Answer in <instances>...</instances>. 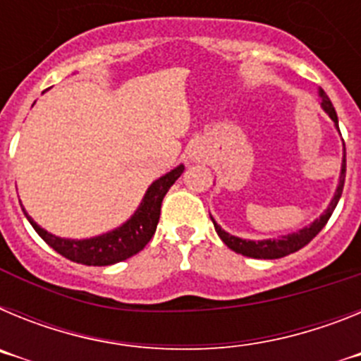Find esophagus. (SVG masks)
Wrapping results in <instances>:
<instances>
[{
	"label": "esophagus",
	"mask_w": 361,
	"mask_h": 361,
	"mask_svg": "<svg viewBox=\"0 0 361 361\" xmlns=\"http://www.w3.org/2000/svg\"><path fill=\"white\" fill-rule=\"evenodd\" d=\"M193 159H199V157H197V155H195V153H193Z\"/></svg>",
	"instance_id": "34e87169"
}]
</instances>
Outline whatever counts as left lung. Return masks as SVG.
<instances>
[{
    "label": "left lung",
    "mask_w": 361,
    "mask_h": 361,
    "mask_svg": "<svg viewBox=\"0 0 361 361\" xmlns=\"http://www.w3.org/2000/svg\"><path fill=\"white\" fill-rule=\"evenodd\" d=\"M320 97H322V108H324L325 114L333 119L334 126H336L338 130V116L333 103H331L329 97L325 95L324 90H320ZM343 183H345V145H343L342 171H340V180H338V188L336 191H334L333 200L329 202L327 209L322 213L320 219H317L309 226L298 229L296 233H289V235H283V237H279V238H266V240H245V238L229 235L228 231H224V229L216 224L215 219L212 216L213 226H215L216 235H219V237L222 238V242L228 245L229 250L235 251V253H240L244 255V257H250V258H264V260H273V258L288 257V255L295 253V251L302 250L304 245H307L309 242H311L312 238L317 237L318 233L324 229V226L327 224V220L331 219L334 208H336L338 200H340V197H342Z\"/></svg>",
    "instance_id": "1"
}]
</instances>
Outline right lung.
I'll return each mask as SVG.
<instances>
[{
    "instance_id": "right-lung-1",
    "label": "right lung",
    "mask_w": 361,
    "mask_h": 361,
    "mask_svg": "<svg viewBox=\"0 0 361 361\" xmlns=\"http://www.w3.org/2000/svg\"><path fill=\"white\" fill-rule=\"evenodd\" d=\"M183 171L184 164H178L175 170L168 171L161 178H157L145 193V199H142L141 206L137 208V212L123 226L103 233L99 237L82 238V240L56 237L41 226H37L32 220V216L25 212V208L23 213L32 228L36 229L37 235L54 251H57L65 258H68L72 262L85 264V266H111V264L123 262L126 258L137 255L141 250H145V245L152 240L153 233L157 229L159 216H161L162 199L168 193V190L173 186L175 180L183 175Z\"/></svg>"
}]
</instances>
